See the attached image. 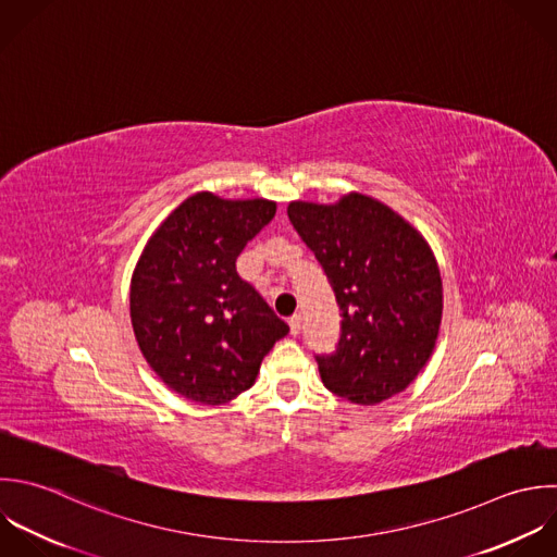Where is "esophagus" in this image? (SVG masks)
<instances>
[{
  "label": "esophagus",
  "instance_id": "34e87169",
  "mask_svg": "<svg viewBox=\"0 0 557 557\" xmlns=\"http://www.w3.org/2000/svg\"><path fill=\"white\" fill-rule=\"evenodd\" d=\"M288 325H290V334L297 336V334L301 332V314H293L290 321H288Z\"/></svg>",
  "mask_w": 557,
  "mask_h": 557
}]
</instances>
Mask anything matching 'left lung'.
I'll use <instances>...</instances> for the list:
<instances>
[{
	"instance_id": "1",
	"label": "left lung",
	"mask_w": 557,
	"mask_h": 557,
	"mask_svg": "<svg viewBox=\"0 0 557 557\" xmlns=\"http://www.w3.org/2000/svg\"><path fill=\"white\" fill-rule=\"evenodd\" d=\"M288 219L343 312L336 354L317 358L323 386L356 406L404 393L432 358L443 321L430 243L391 206L356 190L334 203L290 201Z\"/></svg>"
}]
</instances>
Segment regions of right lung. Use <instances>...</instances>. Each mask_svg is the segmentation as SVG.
<instances>
[{"label":"right lung","instance_id":"obj_1","mask_svg":"<svg viewBox=\"0 0 557 557\" xmlns=\"http://www.w3.org/2000/svg\"><path fill=\"white\" fill-rule=\"evenodd\" d=\"M271 199L197 193L147 238L129 282V319L151 371L180 397L221 406L256 384L288 325L236 271L275 216Z\"/></svg>","mask_w":557,"mask_h":557}]
</instances>
